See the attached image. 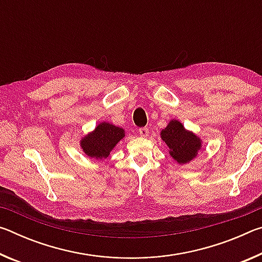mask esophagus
<instances>
[{"label":"esophagus","mask_w":262,"mask_h":262,"mask_svg":"<svg viewBox=\"0 0 262 262\" xmlns=\"http://www.w3.org/2000/svg\"><path fill=\"white\" fill-rule=\"evenodd\" d=\"M139 133H140V135L142 137H147L149 135V128L142 127V128H140V129H139Z\"/></svg>","instance_id":"esophagus-1"}]
</instances>
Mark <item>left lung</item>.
<instances>
[{
  "label": "left lung",
  "mask_w": 262,
  "mask_h": 262,
  "mask_svg": "<svg viewBox=\"0 0 262 262\" xmlns=\"http://www.w3.org/2000/svg\"><path fill=\"white\" fill-rule=\"evenodd\" d=\"M162 139L170 148V155L177 162L185 164L192 161L201 148V141L192 132L186 130L183 123L172 120L163 129Z\"/></svg>",
  "instance_id": "obj_1"
}]
</instances>
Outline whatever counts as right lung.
<instances>
[{
    "label": "right lung",
    "mask_w": 262,
    "mask_h": 262,
    "mask_svg": "<svg viewBox=\"0 0 262 262\" xmlns=\"http://www.w3.org/2000/svg\"><path fill=\"white\" fill-rule=\"evenodd\" d=\"M125 137L122 128L111 125L107 122H101L96 127L91 134L86 135L81 142L83 151L89 157L106 158L119 141Z\"/></svg>",
    "instance_id": "right-lung-1"
}]
</instances>
